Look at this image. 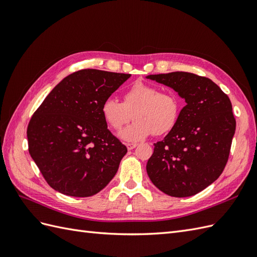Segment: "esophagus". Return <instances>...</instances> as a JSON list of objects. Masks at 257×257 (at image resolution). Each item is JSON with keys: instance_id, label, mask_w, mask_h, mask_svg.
<instances>
[{"instance_id": "esophagus-1", "label": "esophagus", "mask_w": 257, "mask_h": 257, "mask_svg": "<svg viewBox=\"0 0 257 257\" xmlns=\"http://www.w3.org/2000/svg\"><path fill=\"white\" fill-rule=\"evenodd\" d=\"M126 147H127L128 150H133L137 147V145L136 144H126Z\"/></svg>"}]
</instances>
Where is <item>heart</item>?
<instances>
[{
    "instance_id": "b5f03b06",
    "label": "heart",
    "mask_w": 257,
    "mask_h": 257,
    "mask_svg": "<svg viewBox=\"0 0 257 257\" xmlns=\"http://www.w3.org/2000/svg\"><path fill=\"white\" fill-rule=\"evenodd\" d=\"M181 111L180 99L172 92H161L157 85L135 82L123 95L122 103L108 97L100 113L111 130L119 132L130 122L133 113L135 122L120 134L125 142H141L154 134L169 133L179 120Z\"/></svg>"
}]
</instances>
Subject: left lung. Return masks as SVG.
<instances>
[{"instance_id":"left-lung-1","label":"left lung","mask_w":257,"mask_h":257,"mask_svg":"<svg viewBox=\"0 0 257 257\" xmlns=\"http://www.w3.org/2000/svg\"><path fill=\"white\" fill-rule=\"evenodd\" d=\"M185 99L176 126L147 163L152 183L173 197L193 196L214 182L226 165L236 120L229 97L211 79L186 72L149 75Z\"/></svg>"}]
</instances>
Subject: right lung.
<instances>
[{
    "label": "right lung",
    "mask_w": 257,
    "mask_h": 257,
    "mask_svg": "<svg viewBox=\"0 0 257 257\" xmlns=\"http://www.w3.org/2000/svg\"><path fill=\"white\" fill-rule=\"evenodd\" d=\"M130 74L81 69L58 83L31 118L29 152L53 190L89 197L118 172L127 149L107 128L100 106Z\"/></svg>",
    "instance_id": "add662e5"
}]
</instances>
